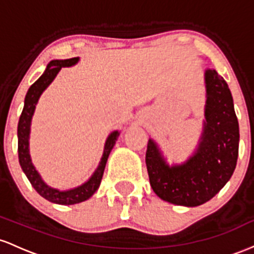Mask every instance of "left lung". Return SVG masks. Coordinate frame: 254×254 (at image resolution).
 Segmentation results:
<instances>
[{
	"mask_svg": "<svg viewBox=\"0 0 254 254\" xmlns=\"http://www.w3.org/2000/svg\"><path fill=\"white\" fill-rule=\"evenodd\" d=\"M206 104L203 133L195 152L182 164L168 165L149 139L147 173L153 192L163 200L198 206L213 198L234 173L239 155V122L228 84L215 69L205 70Z\"/></svg>",
	"mask_w": 254,
	"mask_h": 254,
	"instance_id": "obj_1",
	"label": "left lung"
}]
</instances>
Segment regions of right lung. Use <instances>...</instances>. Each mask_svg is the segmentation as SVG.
Returning a JSON list of instances; mask_svg holds the SVG:
<instances>
[{
    "label": "right lung",
    "mask_w": 254,
    "mask_h": 254,
    "mask_svg": "<svg viewBox=\"0 0 254 254\" xmlns=\"http://www.w3.org/2000/svg\"><path fill=\"white\" fill-rule=\"evenodd\" d=\"M79 58L67 59V60H53L49 62V64L45 68L44 73L42 74L38 80L33 82L31 87L28 89L26 97H25L24 109H22L21 115H20L19 124H18V152H19V163L21 165L22 172L27 176L28 181L33 186L37 192L41 194L43 198L55 204L61 205H73L81 203V201L87 200L90 196L93 195V193L98 190L101 185L102 178H103L104 168L107 164L108 157L110 155V151L113 150L115 141L118 140L120 132L114 130V132L108 136L107 141L104 145L103 156H102L101 162H99L98 168L93 175L81 186L75 187V189L68 190H60L53 187L48 186L43 179L37 172L35 165L32 164L30 156V149H28V139H30V130H31V121H32L33 113H35L36 104L38 103V99L43 91L53 82L55 76L61 70L62 67H70L78 64Z\"/></svg>",
    "instance_id": "right-lung-1"
}]
</instances>
